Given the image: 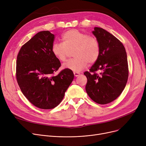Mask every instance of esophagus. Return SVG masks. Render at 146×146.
I'll return each mask as SVG.
<instances>
[{
    "instance_id": "esophagus-1",
    "label": "esophagus",
    "mask_w": 146,
    "mask_h": 146,
    "mask_svg": "<svg viewBox=\"0 0 146 146\" xmlns=\"http://www.w3.org/2000/svg\"><path fill=\"white\" fill-rule=\"evenodd\" d=\"M73 73H74V76H76V77H77V76H79L80 75V73H79V72H73Z\"/></svg>"
}]
</instances>
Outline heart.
<instances>
[{
  "mask_svg": "<svg viewBox=\"0 0 146 146\" xmlns=\"http://www.w3.org/2000/svg\"><path fill=\"white\" fill-rule=\"evenodd\" d=\"M61 40L63 42H54L52 45V52L60 61L66 60L69 51L73 50L74 58L63 64L64 68L75 72L81 71L97 61L101 53V45L95 36H89L78 29H70L65 32Z\"/></svg>",
  "mask_w": 146,
  "mask_h": 146,
  "instance_id": "b5f03b06",
  "label": "heart"
}]
</instances>
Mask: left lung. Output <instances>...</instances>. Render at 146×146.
Returning a JSON list of instances; mask_svg holds the SVG:
<instances>
[{
	"label": "left lung",
	"instance_id": "left-lung-1",
	"mask_svg": "<svg viewBox=\"0 0 146 146\" xmlns=\"http://www.w3.org/2000/svg\"><path fill=\"white\" fill-rule=\"evenodd\" d=\"M92 33L100 43L101 53L89 71L84 73L87 78L85 89L94 102L104 105L116 99L125 87L128 78L127 53L122 43L103 28L95 27Z\"/></svg>",
	"mask_w": 146,
	"mask_h": 146
}]
</instances>
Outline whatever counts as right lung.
Returning <instances> with one entry per match:
<instances>
[{
    "instance_id": "right-lung-1",
    "label": "right lung",
    "mask_w": 146,
    "mask_h": 146,
    "mask_svg": "<svg viewBox=\"0 0 146 146\" xmlns=\"http://www.w3.org/2000/svg\"><path fill=\"white\" fill-rule=\"evenodd\" d=\"M54 35L38 33L22 46L17 56L16 78L22 94L35 106L43 110L56 107L63 100L74 74L64 68L52 52Z\"/></svg>"
}]
</instances>
